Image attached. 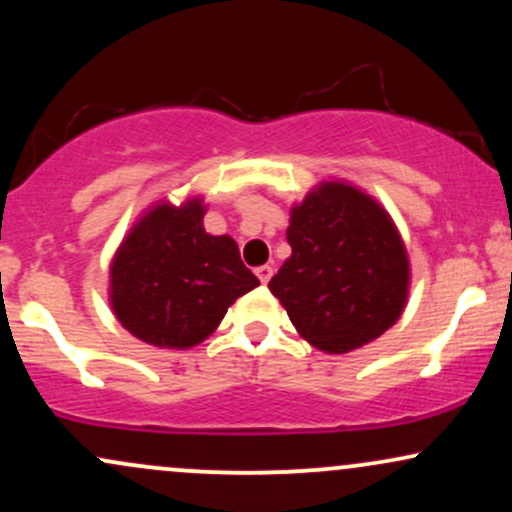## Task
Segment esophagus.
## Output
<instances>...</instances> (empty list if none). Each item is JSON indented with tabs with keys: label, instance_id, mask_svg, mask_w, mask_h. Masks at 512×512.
<instances>
[{
	"label": "esophagus",
	"instance_id": "esophagus-1",
	"mask_svg": "<svg viewBox=\"0 0 512 512\" xmlns=\"http://www.w3.org/2000/svg\"><path fill=\"white\" fill-rule=\"evenodd\" d=\"M255 274H257V279L262 281V284H267L269 279H272V274H274V269L269 267V264H262V267H257L255 269Z\"/></svg>",
	"mask_w": 512,
	"mask_h": 512
}]
</instances>
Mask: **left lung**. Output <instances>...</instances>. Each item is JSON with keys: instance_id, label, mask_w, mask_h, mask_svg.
<instances>
[{"instance_id": "obj_1", "label": "left lung", "mask_w": 512, "mask_h": 512, "mask_svg": "<svg viewBox=\"0 0 512 512\" xmlns=\"http://www.w3.org/2000/svg\"><path fill=\"white\" fill-rule=\"evenodd\" d=\"M291 257L269 281L303 339L349 354L402 315L409 260L395 223L373 197L322 182L291 209Z\"/></svg>"}]
</instances>
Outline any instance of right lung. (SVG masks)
<instances>
[{"instance_id":"add662e5","label":"right lung","mask_w":512,"mask_h":512,"mask_svg":"<svg viewBox=\"0 0 512 512\" xmlns=\"http://www.w3.org/2000/svg\"><path fill=\"white\" fill-rule=\"evenodd\" d=\"M202 199L158 204L122 240L110 303L122 327L161 349H190L219 327L228 305L260 286L236 240L209 236Z\"/></svg>"}]
</instances>
